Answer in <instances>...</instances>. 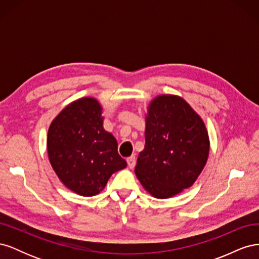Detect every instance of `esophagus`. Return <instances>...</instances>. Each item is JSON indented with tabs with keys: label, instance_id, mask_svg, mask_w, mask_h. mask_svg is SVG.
Instances as JSON below:
<instances>
[{
	"label": "esophagus",
	"instance_id": "34e87169",
	"mask_svg": "<svg viewBox=\"0 0 259 259\" xmlns=\"http://www.w3.org/2000/svg\"><path fill=\"white\" fill-rule=\"evenodd\" d=\"M126 162H127V165L130 168H134V166L136 165V158L134 155L130 156V158H127Z\"/></svg>",
	"mask_w": 259,
	"mask_h": 259
}]
</instances>
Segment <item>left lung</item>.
I'll return each instance as SVG.
<instances>
[{"label": "left lung", "mask_w": 259, "mask_h": 259, "mask_svg": "<svg viewBox=\"0 0 259 259\" xmlns=\"http://www.w3.org/2000/svg\"><path fill=\"white\" fill-rule=\"evenodd\" d=\"M145 137L135 167L145 189L166 199L191 187L209 151L205 125L193 109L178 96L156 97L149 106Z\"/></svg>", "instance_id": "left-lung-1"}]
</instances>
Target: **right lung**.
Segmentation results:
<instances>
[{
  "mask_svg": "<svg viewBox=\"0 0 259 259\" xmlns=\"http://www.w3.org/2000/svg\"><path fill=\"white\" fill-rule=\"evenodd\" d=\"M48 152L62 184L83 197L99 193L114 171L126 166L116 139L103 127L101 107L94 98L76 100L55 117Z\"/></svg>",
  "mask_w": 259,
  "mask_h": 259,
  "instance_id": "obj_1",
  "label": "right lung"
}]
</instances>
